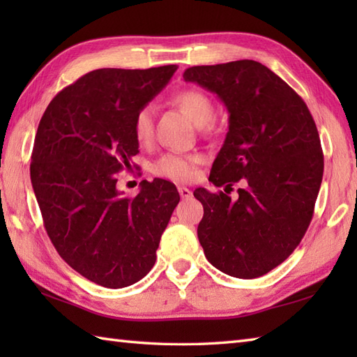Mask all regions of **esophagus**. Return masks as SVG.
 Returning <instances> with one entry per match:
<instances>
[{
    "label": "esophagus",
    "instance_id": "esophagus-1",
    "mask_svg": "<svg viewBox=\"0 0 357 357\" xmlns=\"http://www.w3.org/2000/svg\"><path fill=\"white\" fill-rule=\"evenodd\" d=\"M178 192H179L181 198H183V199L192 198V190H190V188H187V187H178Z\"/></svg>",
    "mask_w": 357,
    "mask_h": 357
}]
</instances>
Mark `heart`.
Segmentation results:
<instances>
[{
    "label": "heart",
    "mask_w": 357,
    "mask_h": 357,
    "mask_svg": "<svg viewBox=\"0 0 357 357\" xmlns=\"http://www.w3.org/2000/svg\"><path fill=\"white\" fill-rule=\"evenodd\" d=\"M173 102L183 110L198 127L207 126L215 116V104L210 96L199 89H185L174 95ZM133 133L138 142L146 144L153 136V107L146 105L136 113L133 121ZM201 158L196 155L167 153L155 164V173L176 183H187L196 173V165Z\"/></svg>",
    "instance_id": "b5f03b06"
}]
</instances>
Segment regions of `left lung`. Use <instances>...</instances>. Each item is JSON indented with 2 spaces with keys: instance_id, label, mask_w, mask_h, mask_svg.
I'll use <instances>...</instances> for the list:
<instances>
[{
  "instance_id": "obj_1",
  "label": "left lung",
  "mask_w": 357,
  "mask_h": 357,
  "mask_svg": "<svg viewBox=\"0 0 357 357\" xmlns=\"http://www.w3.org/2000/svg\"><path fill=\"white\" fill-rule=\"evenodd\" d=\"M184 79L216 93L229 112V132L208 179L224 190L244 184L236 201L195 190L204 206V253L225 275L259 278L294 252L313 218L324 174L313 116L284 79L253 59L195 66Z\"/></svg>"
}]
</instances>
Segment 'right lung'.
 <instances>
[{"instance_id": "1", "label": "right lung", "mask_w": 357, "mask_h": 357, "mask_svg": "<svg viewBox=\"0 0 357 357\" xmlns=\"http://www.w3.org/2000/svg\"><path fill=\"white\" fill-rule=\"evenodd\" d=\"M176 69L86 73L53 98L38 126L30 179L45 231L59 256L98 285L123 288L147 275L179 202L164 179L142 181L135 198L116 188V173L139 153L136 113Z\"/></svg>"}]
</instances>
